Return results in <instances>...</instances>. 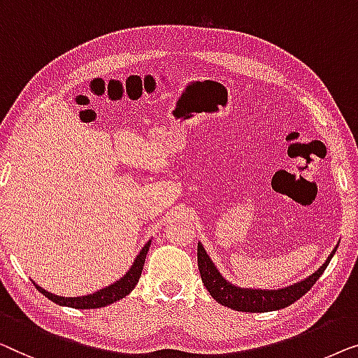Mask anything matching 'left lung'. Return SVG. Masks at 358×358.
<instances>
[{
	"instance_id": "left-lung-1",
	"label": "left lung",
	"mask_w": 358,
	"mask_h": 358,
	"mask_svg": "<svg viewBox=\"0 0 358 358\" xmlns=\"http://www.w3.org/2000/svg\"><path fill=\"white\" fill-rule=\"evenodd\" d=\"M336 248L332 250V253L328 256L326 263L321 266L318 271H315L313 274L308 278L296 282L294 285L284 287V289L278 290H261V289H243V287H236L230 284L227 279H224V275L219 273V269L215 268L213 259L209 258L206 253L203 243H198V268L201 273V279L210 296L217 301V303L229 306L231 310L236 311H246V313H264V311H274L285 308L303 296L308 292L316 280L321 278V274L324 273V269L328 268L329 261L336 253Z\"/></svg>"
}]
</instances>
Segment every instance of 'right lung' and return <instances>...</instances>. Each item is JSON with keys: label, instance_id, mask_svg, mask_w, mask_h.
<instances>
[{"label": "right lung", "instance_id": "1", "mask_svg": "<svg viewBox=\"0 0 358 358\" xmlns=\"http://www.w3.org/2000/svg\"><path fill=\"white\" fill-rule=\"evenodd\" d=\"M149 246H150V240L143 246V250L139 251L138 256H136L133 266H131L128 273L124 274L122 279L113 282V284H110L108 287H103V289L94 292V294H89L84 296H66V299H64V296L50 294V292H47L40 285L35 284L34 280L32 282H34L35 289H37L40 294H43L48 300L55 301L57 305L69 306V308H78V310L102 308V306H107L110 303H115V301L124 299V296H127L129 292L134 289L141 278V273H143L145 255H148Z\"/></svg>", "mask_w": 358, "mask_h": 358}]
</instances>
